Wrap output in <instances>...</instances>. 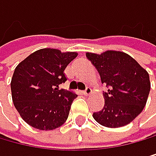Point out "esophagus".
I'll return each mask as SVG.
<instances>
[{
	"label": "esophagus",
	"instance_id": "1",
	"mask_svg": "<svg viewBox=\"0 0 156 156\" xmlns=\"http://www.w3.org/2000/svg\"><path fill=\"white\" fill-rule=\"evenodd\" d=\"M91 93H92V89H91L90 87H87L86 89H85V91L83 92L84 95H86V96L91 95Z\"/></svg>",
	"mask_w": 156,
	"mask_h": 156
}]
</instances>
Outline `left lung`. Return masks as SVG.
<instances>
[{"instance_id": "1", "label": "left lung", "mask_w": 156, "mask_h": 156, "mask_svg": "<svg viewBox=\"0 0 156 156\" xmlns=\"http://www.w3.org/2000/svg\"><path fill=\"white\" fill-rule=\"evenodd\" d=\"M86 55L98 69L101 83H105L108 89L104 93V108L94 112L93 117L109 128L132 122L146 105L151 91L148 73L122 51H107L101 55L87 52Z\"/></svg>"}]
</instances>
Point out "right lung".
I'll return each mask as SVG.
<instances>
[{
	"instance_id": "add662e5",
	"label": "right lung",
	"mask_w": 156,
	"mask_h": 156,
	"mask_svg": "<svg viewBox=\"0 0 156 156\" xmlns=\"http://www.w3.org/2000/svg\"><path fill=\"white\" fill-rule=\"evenodd\" d=\"M76 56V52L42 49L16 66L10 83L11 96L27 124L39 130H54L66 121L77 95L58 86L67 80L64 69Z\"/></svg>"
}]
</instances>
